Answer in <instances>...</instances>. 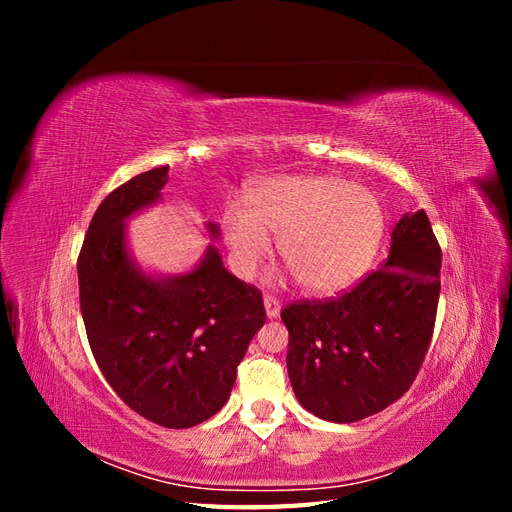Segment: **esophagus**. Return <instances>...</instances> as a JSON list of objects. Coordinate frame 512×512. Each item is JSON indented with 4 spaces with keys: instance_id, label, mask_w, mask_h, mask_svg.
I'll return each instance as SVG.
<instances>
[{
    "instance_id": "obj_1",
    "label": "esophagus",
    "mask_w": 512,
    "mask_h": 512,
    "mask_svg": "<svg viewBox=\"0 0 512 512\" xmlns=\"http://www.w3.org/2000/svg\"><path fill=\"white\" fill-rule=\"evenodd\" d=\"M265 309H267V316L269 318H277V316H280V309H282L280 299H275V297H271V294H267V297H265Z\"/></svg>"
}]
</instances>
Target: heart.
Instances as JSON below:
<instances>
[{
    "mask_svg": "<svg viewBox=\"0 0 512 512\" xmlns=\"http://www.w3.org/2000/svg\"><path fill=\"white\" fill-rule=\"evenodd\" d=\"M386 211L376 192L342 177H277L247 194V207L230 203L222 230L232 267L252 277L280 235L277 252L297 282L318 294L348 288L374 262Z\"/></svg>",
    "mask_w": 512,
    "mask_h": 512,
    "instance_id": "obj_1",
    "label": "heart"
}]
</instances>
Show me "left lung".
Returning a JSON list of instances; mask_svg holds the SVG:
<instances>
[{
    "instance_id": "left-lung-1",
    "label": "left lung",
    "mask_w": 512,
    "mask_h": 512,
    "mask_svg": "<svg viewBox=\"0 0 512 512\" xmlns=\"http://www.w3.org/2000/svg\"><path fill=\"white\" fill-rule=\"evenodd\" d=\"M440 267V243L421 209L401 215L389 256L350 290L282 309L288 376L305 410L354 423L410 389L436 327Z\"/></svg>"
}]
</instances>
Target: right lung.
<instances>
[{"instance_id":"add662e5","label":"right lung","mask_w":512,"mask_h":512,"mask_svg":"<svg viewBox=\"0 0 512 512\" xmlns=\"http://www.w3.org/2000/svg\"><path fill=\"white\" fill-rule=\"evenodd\" d=\"M166 181L168 166L151 168L108 194L76 267L87 339L106 382L147 421L185 429L226 404L267 312L262 292L228 273L213 247L173 280H151L130 265L123 220L156 203Z\"/></svg>"}]
</instances>
